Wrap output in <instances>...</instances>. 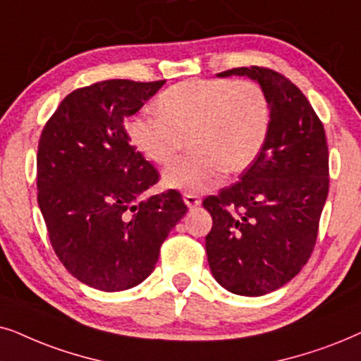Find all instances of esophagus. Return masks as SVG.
Here are the masks:
<instances>
[{
	"instance_id": "1",
	"label": "esophagus",
	"mask_w": 361,
	"mask_h": 361,
	"mask_svg": "<svg viewBox=\"0 0 361 361\" xmlns=\"http://www.w3.org/2000/svg\"><path fill=\"white\" fill-rule=\"evenodd\" d=\"M183 201H185V204L188 206L190 209H191V208H196V206L201 204V198H200V196H196V195H193V193H185V195H183Z\"/></svg>"
}]
</instances>
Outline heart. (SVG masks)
Instances as JSON below:
<instances>
[{"mask_svg":"<svg viewBox=\"0 0 361 361\" xmlns=\"http://www.w3.org/2000/svg\"><path fill=\"white\" fill-rule=\"evenodd\" d=\"M158 114H140L127 123L132 145L147 160L170 165L183 150L190 155L163 173L166 188L204 193L228 175L254 165L271 132V104L252 80H186L163 90Z\"/></svg>","mask_w":361,"mask_h":361,"instance_id":"heart-1","label":"heart"}]
</instances>
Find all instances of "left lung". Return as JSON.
Here are the masks:
<instances>
[{
	"mask_svg": "<svg viewBox=\"0 0 361 361\" xmlns=\"http://www.w3.org/2000/svg\"><path fill=\"white\" fill-rule=\"evenodd\" d=\"M218 75H246L261 85L271 132L241 181L203 201L213 218L206 254L226 290L266 295L294 279L314 251L329 195L325 130L300 89L279 72L251 66Z\"/></svg>",
	"mask_w": 361,
	"mask_h": 361,
	"instance_id": "left-lung-1",
	"label": "left lung"
}]
</instances>
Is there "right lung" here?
Masks as SVG:
<instances>
[{
  "label": "right lung",
  "instance_id": "obj_1",
  "mask_svg": "<svg viewBox=\"0 0 361 361\" xmlns=\"http://www.w3.org/2000/svg\"><path fill=\"white\" fill-rule=\"evenodd\" d=\"M165 80L112 79L59 104L37 145V203L56 256L77 281L118 292L145 281L163 241L186 211L176 190L142 195L158 181L125 132Z\"/></svg>",
  "mask_w": 361,
  "mask_h": 361
}]
</instances>
